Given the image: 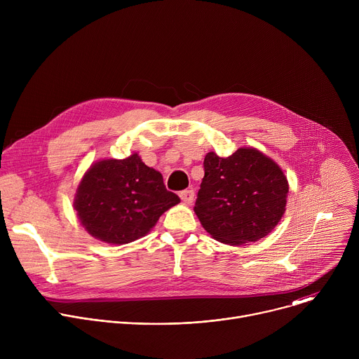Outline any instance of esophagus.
Returning <instances> with one entry per match:
<instances>
[{
	"instance_id": "34e87169",
	"label": "esophagus",
	"mask_w": 359,
	"mask_h": 359,
	"mask_svg": "<svg viewBox=\"0 0 359 359\" xmlns=\"http://www.w3.org/2000/svg\"><path fill=\"white\" fill-rule=\"evenodd\" d=\"M179 197L182 198V201H183L184 204H191V201H193V198H194V191H193V190H182V191L179 193Z\"/></svg>"
}]
</instances>
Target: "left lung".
I'll use <instances>...</instances> for the list:
<instances>
[{"label": "left lung", "instance_id": "obj_1", "mask_svg": "<svg viewBox=\"0 0 359 359\" xmlns=\"http://www.w3.org/2000/svg\"><path fill=\"white\" fill-rule=\"evenodd\" d=\"M203 166L194 213L213 238L231 245L257 241L278 224L288 183L270 158L240 147L229 158L208 153Z\"/></svg>", "mask_w": 359, "mask_h": 359}]
</instances>
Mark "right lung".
<instances>
[{
	"mask_svg": "<svg viewBox=\"0 0 359 359\" xmlns=\"http://www.w3.org/2000/svg\"><path fill=\"white\" fill-rule=\"evenodd\" d=\"M179 201V196L166 189L162 175L135 153L122 161L95 163L78 187L75 209L90 236L126 244L149 233Z\"/></svg>",
	"mask_w": 359,
	"mask_h": 359,
	"instance_id": "right-lung-1",
	"label": "right lung"
}]
</instances>
